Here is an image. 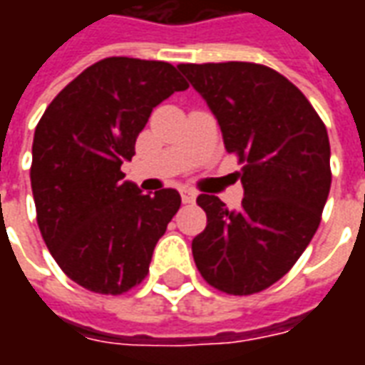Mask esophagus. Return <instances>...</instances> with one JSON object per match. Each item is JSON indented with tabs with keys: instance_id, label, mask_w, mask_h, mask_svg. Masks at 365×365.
Segmentation results:
<instances>
[{
	"instance_id": "1",
	"label": "esophagus",
	"mask_w": 365,
	"mask_h": 365,
	"mask_svg": "<svg viewBox=\"0 0 365 365\" xmlns=\"http://www.w3.org/2000/svg\"><path fill=\"white\" fill-rule=\"evenodd\" d=\"M180 193H182L183 203H193V201H195V197H197V193H195L193 190H190V187H182V190H180Z\"/></svg>"
}]
</instances>
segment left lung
<instances>
[{"mask_svg": "<svg viewBox=\"0 0 365 365\" xmlns=\"http://www.w3.org/2000/svg\"><path fill=\"white\" fill-rule=\"evenodd\" d=\"M219 123L227 152L242 162V205L201 193L205 230L193 238L209 285L252 295L282 279L314 237L330 191L327 127L301 91L252 62L180 64Z\"/></svg>", "mask_w": 365, "mask_h": 365, "instance_id": "1", "label": "left lung"}]
</instances>
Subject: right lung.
Here are the masks:
<instances>
[{
	"mask_svg": "<svg viewBox=\"0 0 365 365\" xmlns=\"http://www.w3.org/2000/svg\"><path fill=\"white\" fill-rule=\"evenodd\" d=\"M190 86L168 62L113 56L86 68L52 99L33 138L36 222L62 272L86 289L120 295L143 282L182 205L125 180L152 109Z\"/></svg>",
	"mask_w": 365,
	"mask_h": 365,
	"instance_id": "obj_1",
	"label": "right lung"
}]
</instances>
